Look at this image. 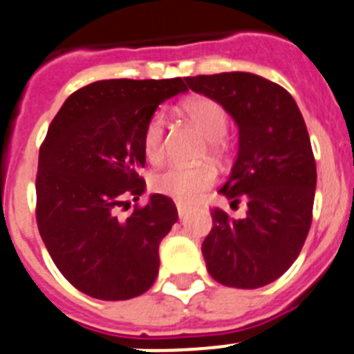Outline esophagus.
<instances>
[{
  "instance_id": "esophagus-1",
  "label": "esophagus",
  "mask_w": 354,
  "mask_h": 354,
  "mask_svg": "<svg viewBox=\"0 0 354 354\" xmlns=\"http://www.w3.org/2000/svg\"><path fill=\"white\" fill-rule=\"evenodd\" d=\"M176 209H178V216H180V218H185V216L189 215V212H190L189 206L183 205V203H178Z\"/></svg>"
}]
</instances>
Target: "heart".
I'll return each mask as SVG.
<instances>
[{"label": "heart", "mask_w": 354, "mask_h": 354, "mask_svg": "<svg viewBox=\"0 0 354 354\" xmlns=\"http://www.w3.org/2000/svg\"><path fill=\"white\" fill-rule=\"evenodd\" d=\"M185 114L190 122L205 133L208 146L215 155L224 151V136L227 132L229 118L224 107L212 98H192L183 106ZM165 114L155 111L146 122L142 130V149L151 164H157L164 157L165 138ZM216 173L209 164L192 165H169L160 173L153 174L149 180L151 190L160 196H167L178 203H194L201 194L215 183Z\"/></svg>", "instance_id": "1"}]
</instances>
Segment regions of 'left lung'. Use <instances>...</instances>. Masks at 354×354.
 <instances>
[{
	"label": "left lung",
	"instance_id": "obj_1",
	"mask_svg": "<svg viewBox=\"0 0 354 354\" xmlns=\"http://www.w3.org/2000/svg\"><path fill=\"white\" fill-rule=\"evenodd\" d=\"M196 93L218 102L240 130L238 157L218 192L243 218L212 209L203 241L208 273L227 288L256 289L289 270L312 222L316 160L295 98L275 82L248 72L185 77Z\"/></svg>",
	"mask_w": 354,
	"mask_h": 354
}]
</instances>
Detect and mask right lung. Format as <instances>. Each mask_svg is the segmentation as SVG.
I'll return each instance as SVG.
<instances>
[{
	"label": "right lung",
	"instance_id": "right-lung-1",
	"mask_svg": "<svg viewBox=\"0 0 354 354\" xmlns=\"http://www.w3.org/2000/svg\"><path fill=\"white\" fill-rule=\"evenodd\" d=\"M189 90L183 79H109L70 95L40 146L37 224L70 284L97 300H130L158 275V245L178 221L173 199L153 194L127 218L146 183L142 130L162 102Z\"/></svg>",
	"mask_w": 354,
	"mask_h": 354
}]
</instances>
